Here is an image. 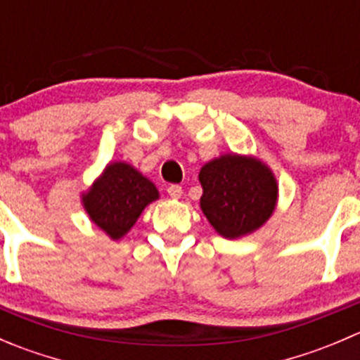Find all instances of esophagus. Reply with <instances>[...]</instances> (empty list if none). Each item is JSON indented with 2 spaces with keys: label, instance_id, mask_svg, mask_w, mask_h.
<instances>
[{
  "label": "esophagus",
  "instance_id": "obj_1",
  "mask_svg": "<svg viewBox=\"0 0 360 360\" xmlns=\"http://www.w3.org/2000/svg\"><path fill=\"white\" fill-rule=\"evenodd\" d=\"M167 193H169L170 198H181V195H183V188H181L179 184H170V186L167 188Z\"/></svg>",
  "mask_w": 360,
  "mask_h": 360
}]
</instances>
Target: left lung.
<instances>
[{"label":"left lung","instance_id":"obj_1","mask_svg":"<svg viewBox=\"0 0 360 360\" xmlns=\"http://www.w3.org/2000/svg\"><path fill=\"white\" fill-rule=\"evenodd\" d=\"M200 209L224 238H238L263 226L274 214L278 184L270 167L242 155H223L200 169Z\"/></svg>","mask_w":360,"mask_h":360}]
</instances>
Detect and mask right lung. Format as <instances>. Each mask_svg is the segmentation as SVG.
<instances>
[{
  "mask_svg": "<svg viewBox=\"0 0 360 360\" xmlns=\"http://www.w3.org/2000/svg\"><path fill=\"white\" fill-rule=\"evenodd\" d=\"M158 197L157 186L139 170L125 162H112L82 195V202L92 223L118 240Z\"/></svg>",
  "mask_w": 360,
  "mask_h": 360,
  "instance_id": "obj_1",
  "label": "right lung"
}]
</instances>
